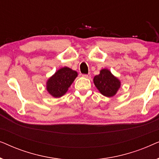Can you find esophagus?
Returning a JSON list of instances; mask_svg holds the SVG:
<instances>
[{"mask_svg": "<svg viewBox=\"0 0 159 159\" xmlns=\"http://www.w3.org/2000/svg\"><path fill=\"white\" fill-rule=\"evenodd\" d=\"M82 77H84V78H90V74H88V75H82Z\"/></svg>", "mask_w": 159, "mask_h": 159, "instance_id": "34e87169", "label": "esophagus"}]
</instances>
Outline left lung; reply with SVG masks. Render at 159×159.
I'll list each match as a JSON object with an SVG mask.
<instances>
[{"instance_id": "8db88e82", "label": "left lung", "mask_w": 159, "mask_h": 159, "mask_svg": "<svg viewBox=\"0 0 159 159\" xmlns=\"http://www.w3.org/2000/svg\"><path fill=\"white\" fill-rule=\"evenodd\" d=\"M93 82L99 92L108 98L114 96L121 88L120 80L108 69H101L93 78Z\"/></svg>"}]
</instances>
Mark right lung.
<instances>
[{
	"instance_id": "add662e5",
	"label": "right lung",
	"mask_w": 159,
	"mask_h": 159,
	"mask_svg": "<svg viewBox=\"0 0 159 159\" xmlns=\"http://www.w3.org/2000/svg\"><path fill=\"white\" fill-rule=\"evenodd\" d=\"M78 74L67 66L56 71L46 82V90L52 97L61 98L68 91Z\"/></svg>"
}]
</instances>
